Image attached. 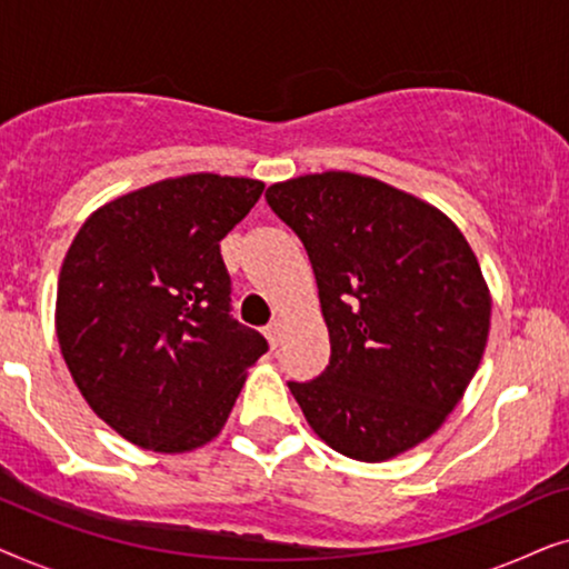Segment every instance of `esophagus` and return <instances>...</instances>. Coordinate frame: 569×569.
Here are the masks:
<instances>
[{
    "mask_svg": "<svg viewBox=\"0 0 569 569\" xmlns=\"http://www.w3.org/2000/svg\"><path fill=\"white\" fill-rule=\"evenodd\" d=\"M263 337L269 339L271 347H279V339H282V323L279 321H271L267 329H263Z\"/></svg>",
    "mask_w": 569,
    "mask_h": 569,
    "instance_id": "1",
    "label": "esophagus"
}]
</instances>
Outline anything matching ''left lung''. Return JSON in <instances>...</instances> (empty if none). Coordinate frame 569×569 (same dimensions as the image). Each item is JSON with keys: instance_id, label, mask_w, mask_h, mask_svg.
I'll return each instance as SVG.
<instances>
[{"instance_id": "8db88e82", "label": "left lung", "mask_w": 569, "mask_h": 569, "mask_svg": "<svg viewBox=\"0 0 569 569\" xmlns=\"http://www.w3.org/2000/svg\"><path fill=\"white\" fill-rule=\"evenodd\" d=\"M306 246L331 360L290 391L337 453L388 461L461 401L489 337L479 261L440 209L378 178L329 170L267 189Z\"/></svg>"}]
</instances>
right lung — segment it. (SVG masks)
<instances>
[{
	"label": "right lung",
	"instance_id": "1",
	"mask_svg": "<svg viewBox=\"0 0 569 569\" xmlns=\"http://www.w3.org/2000/svg\"><path fill=\"white\" fill-rule=\"evenodd\" d=\"M263 191L253 178H166L96 209L64 256L61 355L121 438L186 453L220 435L267 339L230 316L220 240Z\"/></svg>",
	"mask_w": 569,
	"mask_h": 569
}]
</instances>
